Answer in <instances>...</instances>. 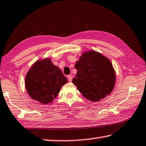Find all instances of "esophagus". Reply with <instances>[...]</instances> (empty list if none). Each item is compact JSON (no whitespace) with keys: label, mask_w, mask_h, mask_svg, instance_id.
<instances>
[{"label":"esophagus","mask_w":146,"mask_h":146,"mask_svg":"<svg viewBox=\"0 0 146 146\" xmlns=\"http://www.w3.org/2000/svg\"><path fill=\"white\" fill-rule=\"evenodd\" d=\"M67 78H68V80L70 82L72 81V78H73V76L72 75H68L67 76Z\"/></svg>","instance_id":"esophagus-1"}]
</instances>
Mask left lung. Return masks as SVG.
<instances>
[{"instance_id":"8db88e82","label":"left lung","mask_w":146,"mask_h":146,"mask_svg":"<svg viewBox=\"0 0 146 146\" xmlns=\"http://www.w3.org/2000/svg\"><path fill=\"white\" fill-rule=\"evenodd\" d=\"M75 68L78 72L72 82L88 100L99 101L113 90L116 81L113 67L100 53L94 51L83 53Z\"/></svg>"}]
</instances>
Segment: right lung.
<instances>
[{
    "instance_id": "right-lung-1",
    "label": "right lung",
    "mask_w": 146,
    "mask_h": 146,
    "mask_svg": "<svg viewBox=\"0 0 146 146\" xmlns=\"http://www.w3.org/2000/svg\"><path fill=\"white\" fill-rule=\"evenodd\" d=\"M67 82L62 70L46 58L33 65L26 76L25 87L32 99L46 104L54 100Z\"/></svg>"
}]
</instances>
